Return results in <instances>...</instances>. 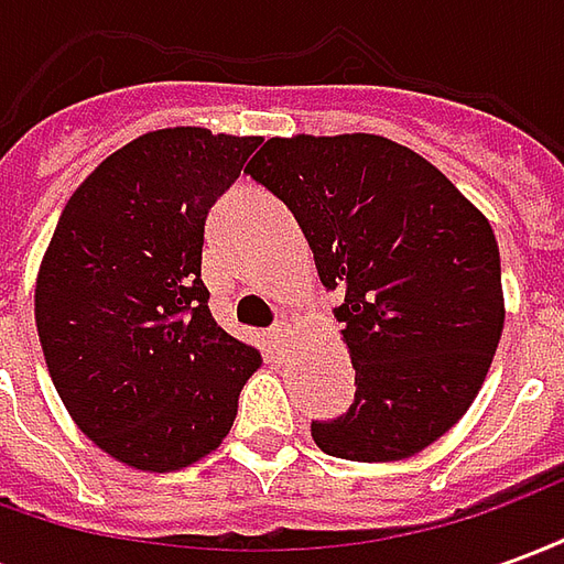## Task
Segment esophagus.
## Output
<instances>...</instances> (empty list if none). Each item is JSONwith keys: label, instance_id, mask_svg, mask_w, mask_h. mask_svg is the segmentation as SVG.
<instances>
[{"label": "esophagus", "instance_id": "esophagus-1", "mask_svg": "<svg viewBox=\"0 0 564 564\" xmlns=\"http://www.w3.org/2000/svg\"><path fill=\"white\" fill-rule=\"evenodd\" d=\"M286 335H290V326L286 323H274L269 329V338L274 347H283V341H286Z\"/></svg>", "mask_w": 564, "mask_h": 564}]
</instances>
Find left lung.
<instances>
[{"label":"left lung","mask_w":564,"mask_h":564,"mask_svg":"<svg viewBox=\"0 0 564 564\" xmlns=\"http://www.w3.org/2000/svg\"><path fill=\"white\" fill-rule=\"evenodd\" d=\"M314 250L356 368L347 414L311 435L350 462L408 459L456 423L496 356L505 299L492 226L435 165L380 135L269 139L245 169Z\"/></svg>","instance_id":"left-lung-1"}]
</instances>
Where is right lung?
<instances>
[{
    "label": "right lung",
    "instance_id": "1",
    "mask_svg": "<svg viewBox=\"0 0 564 564\" xmlns=\"http://www.w3.org/2000/svg\"><path fill=\"white\" fill-rule=\"evenodd\" d=\"M259 141L198 127L129 141L68 198L42 259L35 326L56 392L96 447L141 471L220 447L259 368L202 283L210 205Z\"/></svg>",
    "mask_w": 564,
    "mask_h": 564
}]
</instances>
